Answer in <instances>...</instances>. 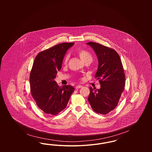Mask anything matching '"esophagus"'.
<instances>
[{
  "label": "esophagus",
  "instance_id": "esophagus-1",
  "mask_svg": "<svg viewBox=\"0 0 152 152\" xmlns=\"http://www.w3.org/2000/svg\"><path fill=\"white\" fill-rule=\"evenodd\" d=\"M83 86H81V85H78V86H77L76 87V89H79V88H82Z\"/></svg>",
  "mask_w": 152,
  "mask_h": 152
}]
</instances>
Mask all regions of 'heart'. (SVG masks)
<instances>
[{
	"mask_svg": "<svg viewBox=\"0 0 152 152\" xmlns=\"http://www.w3.org/2000/svg\"><path fill=\"white\" fill-rule=\"evenodd\" d=\"M77 53L78 54V55L79 56L80 58L84 61V62H86L88 60H90V61H92V56L91 54V53L89 52V51H87L84 49H83V48H79L76 51ZM69 55H66L64 59H63V63L64 64H67L68 61V60H69Z\"/></svg>",
	"mask_w": 152,
	"mask_h": 152,
	"instance_id": "b5f03b06",
	"label": "heart"
}]
</instances>
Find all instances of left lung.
I'll list each match as a JSON object with an SVG mask.
<instances>
[{"instance_id": "1", "label": "left lung", "mask_w": 152, "mask_h": 152, "mask_svg": "<svg viewBox=\"0 0 152 152\" xmlns=\"http://www.w3.org/2000/svg\"><path fill=\"white\" fill-rule=\"evenodd\" d=\"M99 60L95 78L99 80V89L90 87L89 101L95 112L106 115L118 105L124 90L125 76L123 64L115 50L100 44L89 42Z\"/></svg>"}]
</instances>
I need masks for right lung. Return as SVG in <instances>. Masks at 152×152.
Segmentation results:
<instances>
[{
  "label": "right lung",
  "mask_w": 152,
  "mask_h": 152,
  "mask_svg": "<svg viewBox=\"0 0 152 152\" xmlns=\"http://www.w3.org/2000/svg\"><path fill=\"white\" fill-rule=\"evenodd\" d=\"M74 43H62L39 52L30 73L31 93L39 108L46 114L56 115L66 108L75 88L59 87L55 79L61 68L66 51Z\"/></svg>",
  "instance_id": "1"
}]
</instances>
